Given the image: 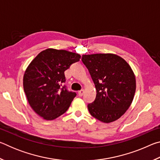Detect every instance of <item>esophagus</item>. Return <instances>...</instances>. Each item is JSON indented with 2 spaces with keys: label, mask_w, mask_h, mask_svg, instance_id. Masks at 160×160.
<instances>
[{
  "label": "esophagus",
  "mask_w": 160,
  "mask_h": 160,
  "mask_svg": "<svg viewBox=\"0 0 160 160\" xmlns=\"http://www.w3.org/2000/svg\"><path fill=\"white\" fill-rule=\"evenodd\" d=\"M84 94V90H81L79 92H78V95L80 97H82Z\"/></svg>",
  "instance_id": "1"
}]
</instances>
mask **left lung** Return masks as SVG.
I'll return each mask as SVG.
<instances>
[{
    "mask_svg": "<svg viewBox=\"0 0 160 160\" xmlns=\"http://www.w3.org/2000/svg\"><path fill=\"white\" fill-rule=\"evenodd\" d=\"M82 61L95 85V100L88 105L90 114L104 123L117 120L133 99L135 77L131 66L113 53L82 55Z\"/></svg>",
    "mask_w": 160,
    "mask_h": 160,
    "instance_id": "obj_1",
    "label": "left lung"
}]
</instances>
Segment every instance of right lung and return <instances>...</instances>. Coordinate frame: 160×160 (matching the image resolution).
<instances>
[{
  "mask_svg": "<svg viewBox=\"0 0 160 160\" xmlns=\"http://www.w3.org/2000/svg\"><path fill=\"white\" fill-rule=\"evenodd\" d=\"M80 57L66 50L47 48L29 65L23 78L24 91L32 109L41 117L53 120L69 108L76 93L63 85L64 72Z\"/></svg>",
  "mask_w": 160,
  "mask_h": 160,
  "instance_id": "add662e5",
  "label": "right lung"
}]
</instances>
